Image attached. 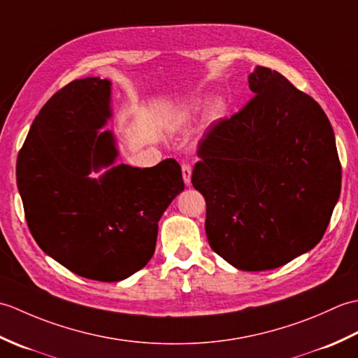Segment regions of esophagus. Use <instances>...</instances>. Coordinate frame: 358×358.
<instances>
[{
	"instance_id": "obj_1",
	"label": "esophagus",
	"mask_w": 358,
	"mask_h": 358,
	"mask_svg": "<svg viewBox=\"0 0 358 358\" xmlns=\"http://www.w3.org/2000/svg\"><path fill=\"white\" fill-rule=\"evenodd\" d=\"M181 172H183V180H185V185H191V177H192V169L189 164H183L181 166Z\"/></svg>"
}]
</instances>
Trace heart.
I'll return each instance as SVG.
<instances>
[{
  "instance_id": "b5f03b06",
  "label": "heart",
  "mask_w": 358,
  "mask_h": 358,
  "mask_svg": "<svg viewBox=\"0 0 358 358\" xmlns=\"http://www.w3.org/2000/svg\"><path fill=\"white\" fill-rule=\"evenodd\" d=\"M206 104H208L206 98L194 100L191 104L186 106L185 110H183V115L185 117H192V115H196V113H201L204 110V108H206ZM223 112H224V101L222 100V98H215V100L212 101L210 106H209V113L212 117H220Z\"/></svg>"
}]
</instances>
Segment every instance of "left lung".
<instances>
[{
  "label": "left lung",
  "instance_id": "obj_1",
  "mask_svg": "<svg viewBox=\"0 0 358 358\" xmlns=\"http://www.w3.org/2000/svg\"><path fill=\"white\" fill-rule=\"evenodd\" d=\"M254 96L199 143L192 185L206 200L208 241L240 271L275 269L322 240L341 187L323 109L283 75L257 66Z\"/></svg>",
  "mask_w": 358,
  "mask_h": 358
}]
</instances>
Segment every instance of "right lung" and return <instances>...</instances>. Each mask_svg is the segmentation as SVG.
Listing matches in <instances>:
<instances>
[{
  "instance_id": "right-lung-1",
  "label": "right lung",
  "mask_w": 358,
  "mask_h": 358,
  "mask_svg": "<svg viewBox=\"0 0 358 358\" xmlns=\"http://www.w3.org/2000/svg\"><path fill=\"white\" fill-rule=\"evenodd\" d=\"M112 83L75 80L43 106L17 162V185L36 245L77 275L121 281L154 255L158 222L185 191L181 167L115 164ZM104 170L98 179L90 173Z\"/></svg>"
}]
</instances>
